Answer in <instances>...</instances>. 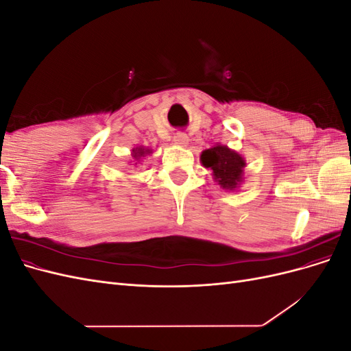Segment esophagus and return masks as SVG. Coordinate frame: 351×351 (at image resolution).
Segmentation results:
<instances>
[{"label":"esophagus","mask_w":351,"mask_h":351,"mask_svg":"<svg viewBox=\"0 0 351 351\" xmlns=\"http://www.w3.org/2000/svg\"><path fill=\"white\" fill-rule=\"evenodd\" d=\"M174 142L180 146H186L189 143V137L184 134V133H177L174 136Z\"/></svg>","instance_id":"34e87169"}]
</instances>
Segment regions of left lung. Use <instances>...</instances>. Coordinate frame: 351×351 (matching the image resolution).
I'll use <instances>...</instances> for the list:
<instances>
[{
	"label": "left lung",
	"instance_id": "obj_1",
	"mask_svg": "<svg viewBox=\"0 0 351 351\" xmlns=\"http://www.w3.org/2000/svg\"><path fill=\"white\" fill-rule=\"evenodd\" d=\"M200 162L212 169L215 182L226 190H236L243 182L246 161L236 151L224 145H215L200 155Z\"/></svg>",
	"mask_w": 351,
	"mask_h": 351
}]
</instances>
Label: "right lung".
<instances>
[{"mask_svg": "<svg viewBox=\"0 0 351 351\" xmlns=\"http://www.w3.org/2000/svg\"><path fill=\"white\" fill-rule=\"evenodd\" d=\"M151 152H152L151 149H147V147L141 146V147H134V149L132 151V156L136 159V161H141V158H143L145 155L151 154ZM136 164H137V162H136Z\"/></svg>", "mask_w": 351, "mask_h": 351, "instance_id": "1", "label": "right lung"}]
</instances>
